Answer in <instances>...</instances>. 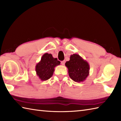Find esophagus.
Returning a JSON list of instances; mask_svg holds the SVG:
<instances>
[{
    "mask_svg": "<svg viewBox=\"0 0 121 121\" xmlns=\"http://www.w3.org/2000/svg\"><path fill=\"white\" fill-rule=\"evenodd\" d=\"M61 65H65V61H61Z\"/></svg>",
    "mask_w": 121,
    "mask_h": 121,
    "instance_id": "34e87169",
    "label": "esophagus"
}]
</instances>
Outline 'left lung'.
Returning <instances> with one entry per match:
<instances>
[{"label": "left lung", "mask_w": 121, "mask_h": 121, "mask_svg": "<svg viewBox=\"0 0 121 121\" xmlns=\"http://www.w3.org/2000/svg\"><path fill=\"white\" fill-rule=\"evenodd\" d=\"M65 65L68 69L69 76L77 83L84 82L89 75V63L78 54L71 55L70 60L66 61Z\"/></svg>", "instance_id": "1"}]
</instances>
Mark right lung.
Masks as SVG:
<instances>
[{
  "label": "right lung",
  "mask_w": 121,
  "mask_h": 121,
  "mask_svg": "<svg viewBox=\"0 0 121 121\" xmlns=\"http://www.w3.org/2000/svg\"><path fill=\"white\" fill-rule=\"evenodd\" d=\"M60 65V61L57 58H53L51 54H43L40 61L35 66L37 75L40 81H47L52 76L56 66Z\"/></svg>",
  "instance_id": "add662e5"
}]
</instances>
